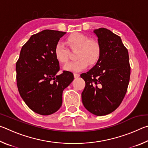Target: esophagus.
<instances>
[{
	"label": "esophagus",
	"mask_w": 148,
	"mask_h": 148,
	"mask_svg": "<svg viewBox=\"0 0 148 148\" xmlns=\"http://www.w3.org/2000/svg\"><path fill=\"white\" fill-rule=\"evenodd\" d=\"M74 77H75V78H77V77H79V74H76V73H74Z\"/></svg>",
	"instance_id": "1"
}]
</instances>
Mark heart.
I'll return each mask as SVG.
<instances>
[{"label": "heart", "instance_id": "1", "mask_svg": "<svg viewBox=\"0 0 148 148\" xmlns=\"http://www.w3.org/2000/svg\"><path fill=\"white\" fill-rule=\"evenodd\" d=\"M66 44L72 49H77L76 61L70 62L63 66L68 72H79L87 68L89 64L94 65L101 56V47L98 41L89 39L86 35L80 32H74L66 38ZM55 58L60 63L64 64L69 60V52L64 44L57 42L54 47Z\"/></svg>", "mask_w": 148, "mask_h": 148}]
</instances>
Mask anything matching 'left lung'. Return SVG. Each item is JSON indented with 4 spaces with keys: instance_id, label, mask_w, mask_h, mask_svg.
<instances>
[{
    "instance_id": "1",
    "label": "left lung",
    "mask_w": 148,
    "mask_h": 148,
    "mask_svg": "<svg viewBox=\"0 0 148 148\" xmlns=\"http://www.w3.org/2000/svg\"><path fill=\"white\" fill-rule=\"evenodd\" d=\"M101 47V56L87 73L81 74L86 82L82 93L84 107L101 116L114 112L123 99L129 83L131 67L128 50L121 38L111 31H93Z\"/></svg>"
}]
</instances>
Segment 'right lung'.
Wrapping results in <instances>:
<instances>
[{
  "label": "right lung",
  "instance_id": "obj_1",
  "mask_svg": "<svg viewBox=\"0 0 148 148\" xmlns=\"http://www.w3.org/2000/svg\"><path fill=\"white\" fill-rule=\"evenodd\" d=\"M65 32L44 30L32 35L20 51L16 62L17 86L20 96L30 109L48 116L62 102V91L74 79L71 72L57 75L59 63L53 49Z\"/></svg>",
  "mask_w": 148,
  "mask_h": 148
}]
</instances>
